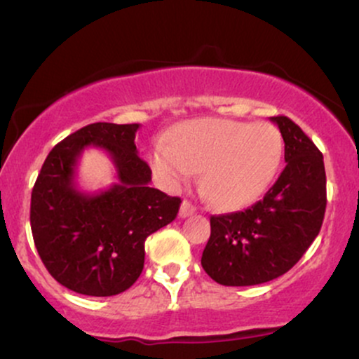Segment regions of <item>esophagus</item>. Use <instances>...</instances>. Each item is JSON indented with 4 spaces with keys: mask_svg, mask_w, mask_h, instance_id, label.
Returning a JSON list of instances; mask_svg holds the SVG:
<instances>
[{
    "mask_svg": "<svg viewBox=\"0 0 359 359\" xmlns=\"http://www.w3.org/2000/svg\"><path fill=\"white\" fill-rule=\"evenodd\" d=\"M192 214H196V208L189 203V201H184L182 204H180V209H179V216L180 217H189L192 216Z\"/></svg>",
    "mask_w": 359,
    "mask_h": 359,
    "instance_id": "esophagus-1",
    "label": "esophagus"
}]
</instances>
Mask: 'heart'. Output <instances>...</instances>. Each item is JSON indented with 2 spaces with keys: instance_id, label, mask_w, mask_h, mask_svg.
Masks as SVG:
<instances>
[{
  "instance_id": "obj_1",
  "label": "heart",
  "mask_w": 359,
  "mask_h": 359,
  "mask_svg": "<svg viewBox=\"0 0 359 359\" xmlns=\"http://www.w3.org/2000/svg\"><path fill=\"white\" fill-rule=\"evenodd\" d=\"M282 155V135L270 123L204 118L177 131L170 143L158 140L151 150V167L170 189L201 172V189L209 203L236 209L266 191Z\"/></svg>"
}]
</instances>
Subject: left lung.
Listing matches in <instances>:
<instances>
[{"mask_svg": "<svg viewBox=\"0 0 359 359\" xmlns=\"http://www.w3.org/2000/svg\"><path fill=\"white\" fill-rule=\"evenodd\" d=\"M287 165L269 192L245 211L211 216L201 265L214 282L246 287L287 273L320 231L325 212L324 158L287 116H273Z\"/></svg>", "mask_w": 359, "mask_h": 359, "instance_id": "1", "label": "left lung"}]
</instances>
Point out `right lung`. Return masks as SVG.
I'll return each instance as SVG.
<instances>
[{"label": "right lung", "instance_id": "1", "mask_svg": "<svg viewBox=\"0 0 359 359\" xmlns=\"http://www.w3.org/2000/svg\"><path fill=\"white\" fill-rule=\"evenodd\" d=\"M140 125L93 123L69 135L45 158L32 191L30 224L45 269L60 285L93 297H109L137 282L145 240L177 217L179 197L148 187L151 170L138 155ZM104 149L118 182L97 194L75 184L84 147Z\"/></svg>", "mask_w": 359, "mask_h": 359}]
</instances>
